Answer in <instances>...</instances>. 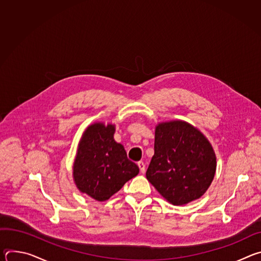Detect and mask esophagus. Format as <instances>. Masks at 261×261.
Masks as SVG:
<instances>
[{
	"label": "esophagus",
	"mask_w": 261,
	"mask_h": 261,
	"mask_svg": "<svg viewBox=\"0 0 261 261\" xmlns=\"http://www.w3.org/2000/svg\"><path fill=\"white\" fill-rule=\"evenodd\" d=\"M137 165H138V167H139V169H140V172H141V173H144V172H145V164L140 161V162L137 163Z\"/></svg>",
	"instance_id": "1"
}]
</instances>
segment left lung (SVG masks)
<instances>
[{
	"label": "left lung",
	"mask_w": 261,
	"mask_h": 261,
	"mask_svg": "<svg viewBox=\"0 0 261 261\" xmlns=\"http://www.w3.org/2000/svg\"><path fill=\"white\" fill-rule=\"evenodd\" d=\"M146 178L173 205L201 197L214 178L216 156L204 135L182 121L161 123Z\"/></svg>",
	"instance_id": "obj_1"
}]
</instances>
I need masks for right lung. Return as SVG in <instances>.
Returning a JSON list of instances; mask_svg holds the SVG:
<instances>
[{"instance_id": "right-lung-1", "label": "right lung", "mask_w": 261, "mask_h": 261, "mask_svg": "<svg viewBox=\"0 0 261 261\" xmlns=\"http://www.w3.org/2000/svg\"><path fill=\"white\" fill-rule=\"evenodd\" d=\"M115 126L96 123L80 142L73 176L81 192L98 201L107 200L138 174V166L127 158L124 146L114 139Z\"/></svg>"}]
</instances>
